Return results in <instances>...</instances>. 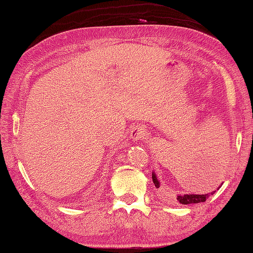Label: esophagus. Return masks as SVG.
Returning <instances> with one entry per match:
<instances>
[{"label": "esophagus", "instance_id": "esophagus-1", "mask_svg": "<svg viewBox=\"0 0 253 253\" xmlns=\"http://www.w3.org/2000/svg\"><path fill=\"white\" fill-rule=\"evenodd\" d=\"M147 134V130L145 126H137L134 127H132V130L130 132V137L132 140L134 141H138V140H141L146 137Z\"/></svg>", "mask_w": 253, "mask_h": 253}]
</instances>
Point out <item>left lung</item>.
Instances as JSON below:
<instances>
[{
  "label": "left lung",
  "instance_id": "obj_1",
  "mask_svg": "<svg viewBox=\"0 0 253 253\" xmlns=\"http://www.w3.org/2000/svg\"><path fill=\"white\" fill-rule=\"evenodd\" d=\"M216 162H218V159H216ZM216 162H215V159H213V163H212V159H211V162H206V164L204 163L203 167L204 166L205 167L204 169H201L206 170V172L211 170V172L213 174V175H217V173H219V169H217ZM212 167H215V169L213 170L212 169ZM212 174L208 173V175L211 176V175H212ZM151 176H153V182H154L155 186H156L157 189L161 188V182H159V180L157 178L156 173L153 172V174H151ZM217 190H218V189H217ZM213 192H215V191H213ZM213 192H211V194H213ZM208 197H209V194H178L176 199H177L178 203L182 204V205H190V204L205 203V201L208 199Z\"/></svg>",
  "mask_w": 253,
  "mask_h": 253
}]
</instances>
